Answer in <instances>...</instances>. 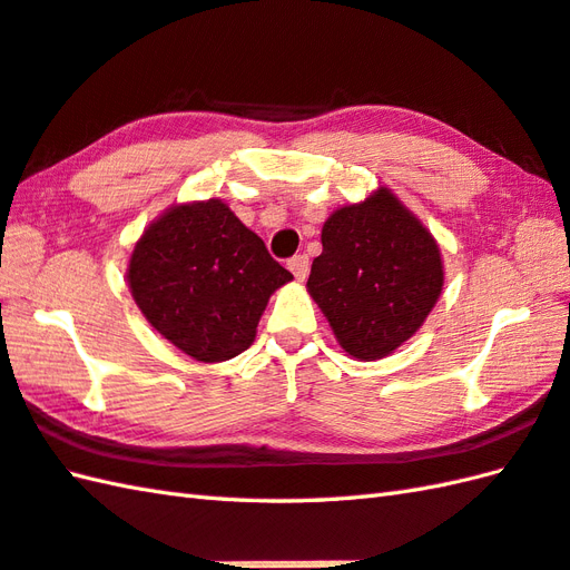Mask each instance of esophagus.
<instances>
[{"label": "esophagus", "instance_id": "obj_1", "mask_svg": "<svg viewBox=\"0 0 570 570\" xmlns=\"http://www.w3.org/2000/svg\"><path fill=\"white\" fill-rule=\"evenodd\" d=\"M288 269H292V274L298 278V282H304V278L308 276V269H311L306 254H296V257L288 259Z\"/></svg>", "mask_w": 570, "mask_h": 570}]
</instances>
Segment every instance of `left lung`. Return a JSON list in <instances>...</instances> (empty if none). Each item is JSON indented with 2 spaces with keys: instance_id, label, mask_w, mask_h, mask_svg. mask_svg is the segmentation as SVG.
I'll list each match as a JSON object with an SVG mask.
<instances>
[{
  "instance_id": "obj_1",
  "label": "left lung",
  "mask_w": 570,
  "mask_h": 570,
  "mask_svg": "<svg viewBox=\"0 0 570 570\" xmlns=\"http://www.w3.org/2000/svg\"><path fill=\"white\" fill-rule=\"evenodd\" d=\"M321 242L306 286L337 343L357 360L390 355L439 301V245L386 188L335 210Z\"/></svg>"
}]
</instances>
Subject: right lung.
Returning <instances> with one entry per match:
<instances>
[{
  "label": "right lung",
  "instance_id": "obj_1",
  "mask_svg": "<svg viewBox=\"0 0 570 570\" xmlns=\"http://www.w3.org/2000/svg\"><path fill=\"white\" fill-rule=\"evenodd\" d=\"M127 278L166 341L223 362L252 345L266 301L294 276L225 203L208 200L161 215L131 252Z\"/></svg>",
  "mask_w": 570,
  "mask_h": 570
}]
</instances>
